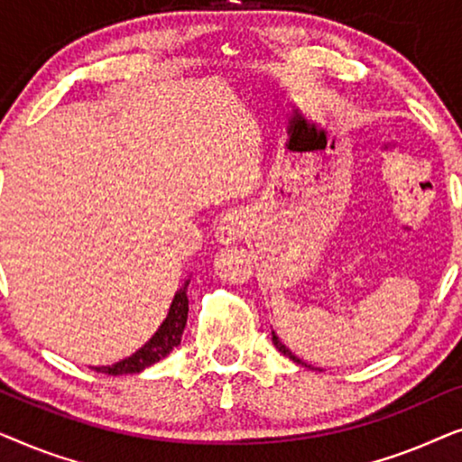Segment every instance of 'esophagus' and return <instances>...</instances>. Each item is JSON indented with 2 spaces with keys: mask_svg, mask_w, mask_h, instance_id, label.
I'll list each match as a JSON object with an SVG mask.
<instances>
[{
  "mask_svg": "<svg viewBox=\"0 0 462 462\" xmlns=\"http://www.w3.org/2000/svg\"><path fill=\"white\" fill-rule=\"evenodd\" d=\"M245 231H248V218H245L244 212L236 210V212H229L223 220H220L217 237L220 244L229 245V244H237L239 239H244Z\"/></svg>",
  "mask_w": 462,
  "mask_h": 462,
  "instance_id": "esophagus-1",
  "label": "esophagus"
}]
</instances>
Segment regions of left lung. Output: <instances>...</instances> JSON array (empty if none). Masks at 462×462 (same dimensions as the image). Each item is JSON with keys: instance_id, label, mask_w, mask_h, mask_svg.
<instances>
[{"instance_id": "left-lung-1", "label": "left lung", "mask_w": 462, "mask_h": 462, "mask_svg": "<svg viewBox=\"0 0 462 462\" xmlns=\"http://www.w3.org/2000/svg\"><path fill=\"white\" fill-rule=\"evenodd\" d=\"M271 337H273V345H275V349H277V351H280V353H283V356H286V357H290V359H292V362H296V364H302V365H307L305 362H302V359H299V357H296V356H294V353H292V351H290V349H288V346L282 343V340H280V337H277V334H275V332H271Z\"/></svg>"}]
</instances>
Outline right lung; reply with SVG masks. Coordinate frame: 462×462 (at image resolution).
<instances>
[{
	"label": "right lung",
	"instance_id": "1",
	"mask_svg": "<svg viewBox=\"0 0 462 462\" xmlns=\"http://www.w3.org/2000/svg\"><path fill=\"white\" fill-rule=\"evenodd\" d=\"M187 286L189 280L182 283L180 290H176L172 305H170V311L166 319L162 321V326L157 328V332L151 337L147 343H144L136 353H132L130 357L122 359V362L111 364V365H97V372H103V374L111 376H122V374H138L149 365L160 362L174 346L180 345L182 330L187 326V313H189V299H187Z\"/></svg>",
	"mask_w": 462,
	"mask_h": 462
}]
</instances>
